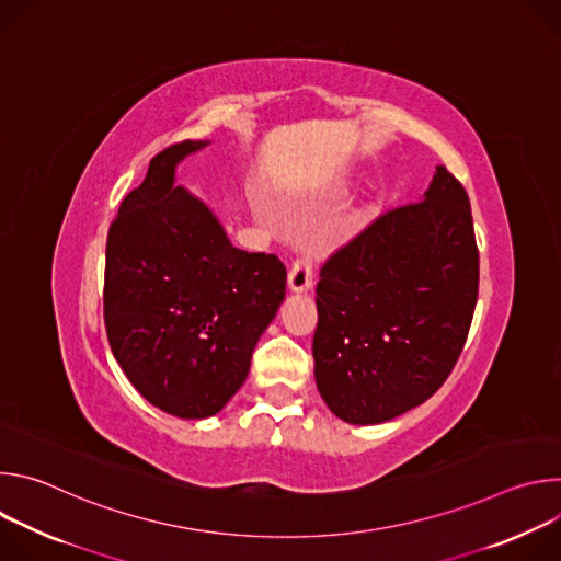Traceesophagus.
<instances>
[{
	"instance_id": "esophagus-1",
	"label": "esophagus",
	"mask_w": 561,
	"mask_h": 561,
	"mask_svg": "<svg viewBox=\"0 0 561 561\" xmlns=\"http://www.w3.org/2000/svg\"><path fill=\"white\" fill-rule=\"evenodd\" d=\"M312 277H314V271H312V262H310V255H301L293 262L290 266V273H288V286L293 290H308L312 286Z\"/></svg>"
}]
</instances>
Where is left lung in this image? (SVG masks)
I'll use <instances>...</instances> for the list:
<instances>
[{"mask_svg":"<svg viewBox=\"0 0 561 561\" xmlns=\"http://www.w3.org/2000/svg\"><path fill=\"white\" fill-rule=\"evenodd\" d=\"M477 290L470 202L437 167L424 199L377 215L319 268L312 357L329 409L379 424L426 402L461 355Z\"/></svg>","mask_w":561,"mask_h":561,"instance_id":"1","label":"left lung"}]
</instances>
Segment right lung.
Listing matches in <instances>:
<instances>
[{
  "instance_id": "add662e5",
  "label": "right lung",
  "mask_w": 561,
  "mask_h": 561,
  "mask_svg": "<svg viewBox=\"0 0 561 561\" xmlns=\"http://www.w3.org/2000/svg\"><path fill=\"white\" fill-rule=\"evenodd\" d=\"M202 141L159 150L108 228L104 324L130 383L164 413L202 420L242 388L286 293L273 253L234 249L175 167Z\"/></svg>"
}]
</instances>
